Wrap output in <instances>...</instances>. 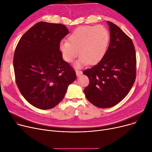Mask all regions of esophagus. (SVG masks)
<instances>
[{
  "label": "esophagus",
  "instance_id": "esophagus-1",
  "mask_svg": "<svg viewBox=\"0 0 152 152\" xmlns=\"http://www.w3.org/2000/svg\"><path fill=\"white\" fill-rule=\"evenodd\" d=\"M75 72H76V74H77V77H78L79 75H81L82 74V72L81 70H78V69H76L75 70Z\"/></svg>",
  "mask_w": 152,
  "mask_h": 152
}]
</instances>
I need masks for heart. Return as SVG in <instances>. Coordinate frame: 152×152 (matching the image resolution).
Masks as SVG:
<instances>
[{"label":"heart","mask_w":152,"mask_h":152,"mask_svg":"<svg viewBox=\"0 0 152 152\" xmlns=\"http://www.w3.org/2000/svg\"><path fill=\"white\" fill-rule=\"evenodd\" d=\"M109 31L102 26H83L75 29L68 37V42H61L60 50L64 59L72 62L77 56L75 64L80 67L99 62L107 50L110 42Z\"/></svg>","instance_id":"heart-1"}]
</instances>
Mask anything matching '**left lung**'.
<instances>
[{"instance_id":"8db88e82","label":"left lung","mask_w":152,"mask_h":152,"mask_svg":"<svg viewBox=\"0 0 152 152\" xmlns=\"http://www.w3.org/2000/svg\"><path fill=\"white\" fill-rule=\"evenodd\" d=\"M110 41L98 64L83 71L90 83L84 93L97 107L109 108L121 102L134 83L136 55L132 40L118 26L107 21Z\"/></svg>"}]
</instances>
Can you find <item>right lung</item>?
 <instances>
[{"label":"right lung","mask_w":152,"mask_h":152,"mask_svg":"<svg viewBox=\"0 0 152 152\" xmlns=\"http://www.w3.org/2000/svg\"><path fill=\"white\" fill-rule=\"evenodd\" d=\"M69 34L61 24L39 22L27 31L16 47L13 67L18 88L35 107L47 110L64 97L76 73L62 59L61 40Z\"/></svg>","instance_id":"right-lung-1"}]
</instances>
